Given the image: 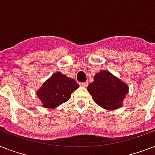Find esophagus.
I'll use <instances>...</instances> for the list:
<instances>
[{"label": "esophagus", "mask_w": 155, "mask_h": 155, "mask_svg": "<svg viewBox=\"0 0 155 155\" xmlns=\"http://www.w3.org/2000/svg\"><path fill=\"white\" fill-rule=\"evenodd\" d=\"M80 86H83V87H87V85H88V82H82L80 83Z\"/></svg>", "instance_id": "obj_1"}]
</instances>
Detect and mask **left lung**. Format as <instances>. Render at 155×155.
<instances>
[{
  "label": "left lung",
  "mask_w": 155,
  "mask_h": 155,
  "mask_svg": "<svg viewBox=\"0 0 155 155\" xmlns=\"http://www.w3.org/2000/svg\"><path fill=\"white\" fill-rule=\"evenodd\" d=\"M87 89L98 105L107 110H114L121 107L129 87L108 71H101L94 75V81Z\"/></svg>",
  "instance_id": "obj_1"
}]
</instances>
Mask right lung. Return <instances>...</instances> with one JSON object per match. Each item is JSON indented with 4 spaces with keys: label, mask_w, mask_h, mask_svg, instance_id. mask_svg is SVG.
Masks as SVG:
<instances>
[{
    "label": "right lung",
    "mask_w": 155,
    "mask_h": 155,
    "mask_svg": "<svg viewBox=\"0 0 155 155\" xmlns=\"http://www.w3.org/2000/svg\"><path fill=\"white\" fill-rule=\"evenodd\" d=\"M80 87L73 79L61 72L54 73L37 91L44 108H54L70 99L71 94Z\"/></svg>",
    "instance_id": "right-lung-1"
}]
</instances>
